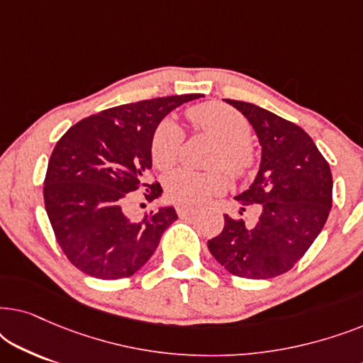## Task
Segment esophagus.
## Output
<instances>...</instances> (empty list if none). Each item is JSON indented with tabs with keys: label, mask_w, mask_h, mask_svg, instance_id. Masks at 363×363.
Wrapping results in <instances>:
<instances>
[{
	"label": "esophagus",
	"mask_w": 363,
	"mask_h": 363,
	"mask_svg": "<svg viewBox=\"0 0 363 363\" xmlns=\"http://www.w3.org/2000/svg\"><path fill=\"white\" fill-rule=\"evenodd\" d=\"M177 213L180 218H186V216H195L196 215V210L195 208H188V206H178L177 208Z\"/></svg>",
	"instance_id": "34e87169"
}]
</instances>
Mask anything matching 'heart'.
Returning <instances> with one entry per match:
<instances>
[{
	"instance_id": "obj_1",
	"label": "heart",
	"mask_w": 363,
	"mask_h": 363,
	"mask_svg": "<svg viewBox=\"0 0 363 363\" xmlns=\"http://www.w3.org/2000/svg\"><path fill=\"white\" fill-rule=\"evenodd\" d=\"M188 121L196 132L206 133L220 143L213 157V165L226 168L231 175L246 177L256 167L251 147V125L240 112L220 102H206L190 107ZM185 140V132L173 118H163L152 137V160L160 170L175 165ZM228 178L223 172L200 173L193 170H175L167 177V195L182 206H200L211 196L226 190Z\"/></svg>"
}]
</instances>
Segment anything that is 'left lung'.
Listing matches in <instances>:
<instances>
[{"label":"left lung","instance_id":"left-lung-1","mask_svg":"<svg viewBox=\"0 0 363 363\" xmlns=\"http://www.w3.org/2000/svg\"><path fill=\"white\" fill-rule=\"evenodd\" d=\"M226 102L247 118L261 145L259 172L235 200L261 213L252 226L225 215L208 250L231 274L271 279L292 269L324 228L332 208L330 167L299 125L255 104Z\"/></svg>","mask_w":363,"mask_h":363}]
</instances>
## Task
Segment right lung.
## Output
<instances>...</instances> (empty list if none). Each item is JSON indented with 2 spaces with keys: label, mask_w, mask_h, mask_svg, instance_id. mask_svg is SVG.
Here are the masks:
<instances>
[{
  "label": "right lung",
  "mask_w": 363,
  "mask_h": 363,
  "mask_svg": "<svg viewBox=\"0 0 363 363\" xmlns=\"http://www.w3.org/2000/svg\"><path fill=\"white\" fill-rule=\"evenodd\" d=\"M200 94L123 104L82 118L54 147L44 178V205L69 261L97 279H122L140 269L177 220L173 206L133 221L128 193L153 201L160 183H147L152 137L167 113Z\"/></svg>",
  "instance_id": "1"
}]
</instances>
